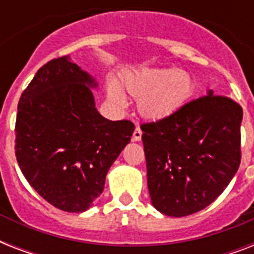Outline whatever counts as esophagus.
<instances>
[{
    "instance_id": "34e87169",
    "label": "esophagus",
    "mask_w": 254,
    "mask_h": 254,
    "mask_svg": "<svg viewBox=\"0 0 254 254\" xmlns=\"http://www.w3.org/2000/svg\"><path fill=\"white\" fill-rule=\"evenodd\" d=\"M141 137H142V131H141V129L137 127H135L134 133H133V141L138 142V141H141Z\"/></svg>"
}]
</instances>
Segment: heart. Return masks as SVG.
I'll return each mask as SVG.
<instances>
[{
  "label": "heart",
  "instance_id": "heart-1",
  "mask_svg": "<svg viewBox=\"0 0 254 254\" xmlns=\"http://www.w3.org/2000/svg\"><path fill=\"white\" fill-rule=\"evenodd\" d=\"M123 87L137 99L141 116L163 120L175 115L193 93V80L186 71L174 68H142L124 76ZM116 79L107 85L108 99L120 108L127 107V96Z\"/></svg>",
  "mask_w": 254,
  "mask_h": 254
}]
</instances>
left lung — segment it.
<instances>
[{"instance_id":"1","label":"left lung","mask_w":254,"mask_h":254,"mask_svg":"<svg viewBox=\"0 0 254 254\" xmlns=\"http://www.w3.org/2000/svg\"><path fill=\"white\" fill-rule=\"evenodd\" d=\"M243 109L228 97L207 96L175 115L143 124L142 142L151 204L182 217L209 205L240 166Z\"/></svg>"}]
</instances>
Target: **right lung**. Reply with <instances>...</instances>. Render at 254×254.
I'll return each instance as SVG.
<instances>
[{"label": "right lung", "mask_w": 254, "mask_h": 254, "mask_svg": "<svg viewBox=\"0 0 254 254\" xmlns=\"http://www.w3.org/2000/svg\"><path fill=\"white\" fill-rule=\"evenodd\" d=\"M99 84L69 57L38 69L22 93L15 155L30 186L54 207L84 212L101 195L105 177L134 125L111 121L96 109Z\"/></svg>", "instance_id": "obj_1"}]
</instances>
